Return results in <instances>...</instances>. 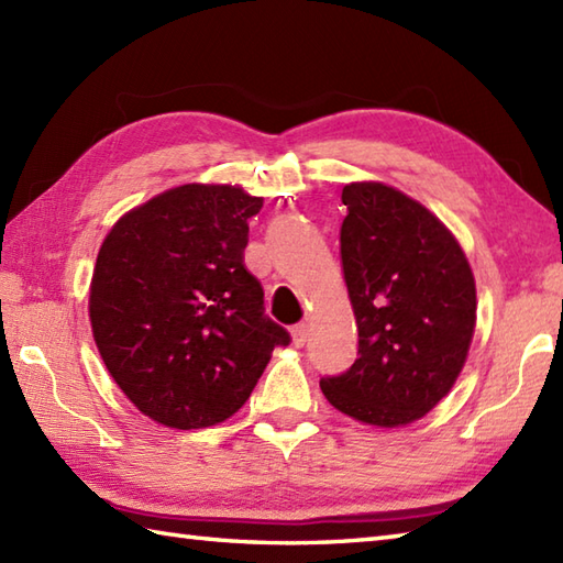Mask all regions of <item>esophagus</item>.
I'll return each mask as SVG.
<instances>
[{"instance_id": "obj_1", "label": "esophagus", "mask_w": 563, "mask_h": 563, "mask_svg": "<svg viewBox=\"0 0 563 563\" xmlns=\"http://www.w3.org/2000/svg\"><path fill=\"white\" fill-rule=\"evenodd\" d=\"M307 336H309V327L307 324H295L292 327V343L297 345V349L307 343Z\"/></svg>"}]
</instances>
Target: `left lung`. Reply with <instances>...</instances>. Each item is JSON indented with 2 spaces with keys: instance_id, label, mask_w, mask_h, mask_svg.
I'll return each instance as SVG.
<instances>
[{
  "instance_id": "1",
  "label": "left lung",
  "mask_w": 563,
  "mask_h": 563,
  "mask_svg": "<svg viewBox=\"0 0 563 563\" xmlns=\"http://www.w3.org/2000/svg\"><path fill=\"white\" fill-rule=\"evenodd\" d=\"M341 266L357 357L321 377L331 406L369 426L426 416L452 389L474 336V275L457 239L421 202L385 184H349Z\"/></svg>"
}]
</instances>
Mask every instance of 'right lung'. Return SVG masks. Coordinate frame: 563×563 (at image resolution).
I'll list each match as a JSON object with an SVG mask.
<instances>
[{"mask_svg": "<svg viewBox=\"0 0 563 563\" xmlns=\"http://www.w3.org/2000/svg\"><path fill=\"white\" fill-rule=\"evenodd\" d=\"M263 198L186 184L147 200L103 239L89 292L93 341L115 385L162 426L190 430L242 409L275 345L244 266Z\"/></svg>", "mask_w": 563, "mask_h": 563, "instance_id": "1", "label": "right lung"}]
</instances>
